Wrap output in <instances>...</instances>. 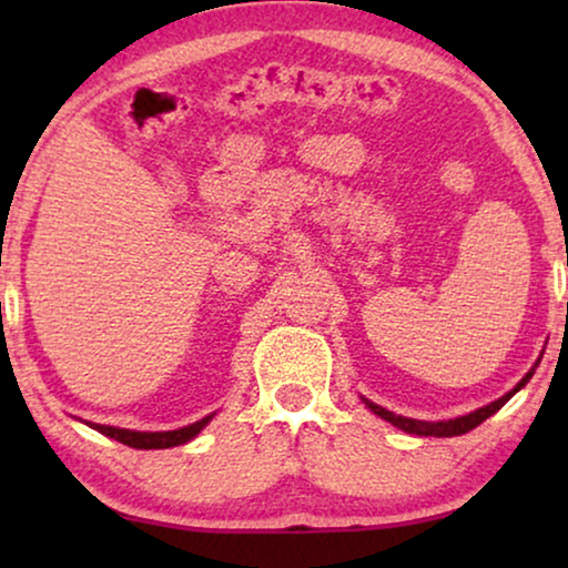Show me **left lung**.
Instances as JSON below:
<instances>
[{
    "label": "left lung",
    "mask_w": 568,
    "mask_h": 568,
    "mask_svg": "<svg viewBox=\"0 0 568 568\" xmlns=\"http://www.w3.org/2000/svg\"><path fill=\"white\" fill-rule=\"evenodd\" d=\"M532 377V372H527V375L519 379L515 390H509L507 395H501L499 400L488 403V406L473 410L468 416H460V418H449V422H416V418H406V416H395L393 410H387L383 406H375V403L364 400L367 406L372 408V414H377L379 418H385V422H390L393 426H398V429L408 432V434H418V437H457V434H468L470 429H476L478 424H484L488 416H494L496 410H499L504 403H507L511 395H515L519 387L527 385V379Z\"/></svg>",
    "instance_id": "left-lung-1"
}]
</instances>
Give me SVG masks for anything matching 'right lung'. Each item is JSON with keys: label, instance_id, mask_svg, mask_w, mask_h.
I'll return each mask as SVG.
<instances>
[{"label": "right lung", "instance_id": "obj_1", "mask_svg": "<svg viewBox=\"0 0 568 568\" xmlns=\"http://www.w3.org/2000/svg\"><path fill=\"white\" fill-rule=\"evenodd\" d=\"M209 422H212V416L201 418V422L183 426V429H175V432H131V429H115V426H103V424H90V426L95 432L105 434V437H111L115 442H121V445H129L134 449H165V447L185 445V442L196 437Z\"/></svg>", "mask_w": 568, "mask_h": 568}]
</instances>
